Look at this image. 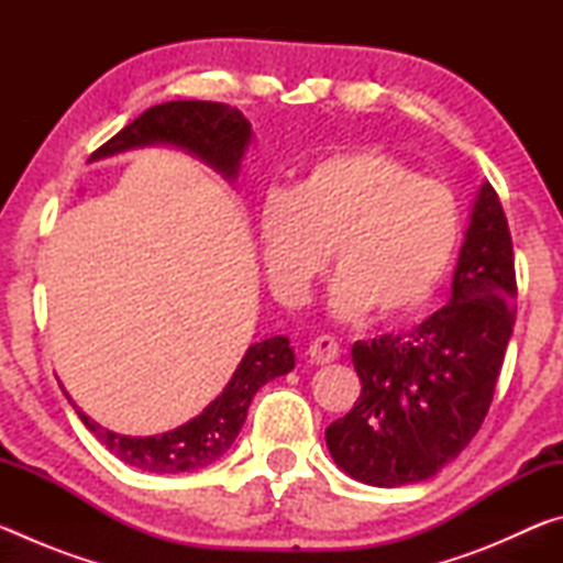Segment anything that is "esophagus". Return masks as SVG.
Segmentation results:
<instances>
[{
    "label": "esophagus",
    "mask_w": 563,
    "mask_h": 563,
    "mask_svg": "<svg viewBox=\"0 0 563 563\" xmlns=\"http://www.w3.org/2000/svg\"><path fill=\"white\" fill-rule=\"evenodd\" d=\"M308 357H310V362H316V365H328V362L338 360L340 357L338 340L330 338V335H318L316 340L310 342Z\"/></svg>",
    "instance_id": "obj_1"
}]
</instances>
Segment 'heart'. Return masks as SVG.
I'll return each mask as SVG.
<instances>
[{
    "mask_svg": "<svg viewBox=\"0 0 563 563\" xmlns=\"http://www.w3.org/2000/svg\"><path fill=\"white\" fill-rule=\"evenodd\" d=\"M460 241L454 190L377 148L320 156L288 194H271L258 211L261 255L275 295L302 302L332 251L340 273L328 305L340 320L369 308L385 320L422 310L450 273Z\"/></svg>",
    "mask_w": 563,
    "mask_h": 563,
    "instance_id": "b5f03b06",
    "label": "heart"
}]
</instances>
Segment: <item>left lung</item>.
Returning <instances> with one entry per match:
<instances>
[{"mask_svg":"<svg viewBox=\"0 0 563 563\" xmlns=\"http://www.w3.org/2000/svg\"><path fill=\"white\" fill-rule=\"evenodd\" d=\"M517 275L492 184L472 203L452 298L402 335L352 345L362 393L325 430L332 460L369 487H402L460 456L487 417L514 332Z\"/></svg>","mask_w":563,"mask_h":563,"instance_id":"obj_1","label":"left lung"}]
</instances>
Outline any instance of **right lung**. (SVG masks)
<instances>
[{
    "label": "right lung",
    "instance_id": "1",
    "mask_svg": "<svg viewBox=\"0 0 563 563\" xmlns=\"http://www.w3.org/2000/svg\"><path fill=\"white\" fill-rule=\"evenodd\" d=\"M253 141V129L241 111L218 101H168L151 107L148 111L121 129L117 136L107 141L91 161L123 154L131 148L144 146H170L201 161L213 168L228 184H235L243 156ZM295 367V355L290 340L285 335H273L253 342L238 362L233 377L228 379L223 393L208 405L201 415L188 419L186 424L168 430L164 434L131 437L117 434L81 412L74 399L64 395L74 405L76 415L87 430L117 454L121 462L136 466L141 472L154 474H180L196 472L231 450L238 432L247 417L253 397L271 379L288 375Z\"/></svg>",
    "mask_w": 563,
    "mask_h": 563
}]
</instances>
